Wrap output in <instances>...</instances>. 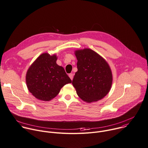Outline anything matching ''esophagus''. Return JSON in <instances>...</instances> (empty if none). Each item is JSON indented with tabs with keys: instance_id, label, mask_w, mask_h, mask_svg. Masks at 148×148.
<instances>
[{
	"instance_id": "1",
	"label": "esophagus",
	"mask_w": 148,
	"mask_h": 148,
	"mask_svg": "<svg viewBox=\"0 0 148 148\" xmlns=\"http://www.w3.org/2000/svg\"><path fill=\"white\" fill-rule=\"evenodd\" d=\"M73 74H72V73H71V74H69V77L70 78V79H71V80H73Z\"/></svg>"
}]
</instances>
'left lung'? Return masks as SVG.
Segmentation results:
<instances>
[{
  "label": "left lung",
  "mask_w": 148,
  "mask_h": 148,
  "mask_svg": "<svg viewBox=\"0 0 148 148\" xmlns=\"http://www.w3.org/2000/svg\"><path fill=\"white\" fill-rule=\"evenodd\" d=\"M77 69L73 85L82 100L91 103L102 99L110 91L113 77L107 62L90 49L75 51Z\"/></svg>",
  "instance_id": "obj_1"
}]
</instances>
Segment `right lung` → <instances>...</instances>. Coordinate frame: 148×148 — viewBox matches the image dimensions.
I'll return each instance as SVG.
<instances>
[{
    "label": "right lung",
    "mask_w": 148,
    "mask_h": 148,
    "mask_svg": "<svg viewBox=\"0 0 148 148\" xmlns=\"http://www.w3.org/2000/svg\"><path fill=\"white\" fill-rule=\"evenodd\" d=\"M56 55H40L31 64L26 74L29 91L36 99L49 101L59 93L61 88L71 80L64 68L57 64Z\"/></svg>",
    "instance_id": "obj_1"
}]
</instances>
